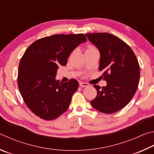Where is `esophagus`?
<instances>
[{
	"label": "esophagus",
	"instance_id": "obj_1",
	"mask_svg": "<svg viewBox=\"0 0 154 154\" xmlns=\"http://www.w3.org/2000/svg\"><path fill=\"white\" fill-rule=\"evenodd\" d=\"M79 84H80V86L81 87H89V85H88V83H87V82H80Z\"/></svg>",
	"mask_w": 154,
	"mask_h": 154
}]
</instances>
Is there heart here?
<instances>
[{
  "label": "heart",
  "instance_id": "heart-1",
  "mask_svg": "<svg viewBox=\"0 0 154 154\" xmlns=\"http://www.w3.org/2000/svg\"><path fill=\"white\" fill-rule=\"evenodd\" d=\"M94 48H95V47H94L93 46H88L87 49V50H91V49H94Z\"/></svg>",
  "mask_w": 154,
  "mask_h": 154
}]
</instances>
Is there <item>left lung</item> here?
<instances>
[{
    "instance_id": "obj_1",
    "label": "left lung",
    "mask_w": 154,
    "mask_h": 154,
    "mask_svg": "<svg viewBox=\"0 0 154 154\" xmlns=\"http://www.w3.org/2000/svg\"><path fill=\"white\" fill-rule=\"evenodd\" d=\"M100 52L99 69L103 71L106 87L94 85L97 95L91 104L104 114L124 108L135 94L140 78L138 60L131 48L114 35L99 32L87 34Z\"/></svg>"
}]
</instances>
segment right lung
I'll use <instances>...</instances> for the list:
<instances>
[{"instance_id": "obj_1", "label": "right lung", "mask_w": 154, "mask_h": 154, "mask_svg": "<svg viewBox=\"0 0 154 154\" xmlns=\"http://www.w3.org/2000/svg\"><path fill=\"white\" fill-rule=\"evenodd\" d=\"M87 40L83 34H55L36 40L25 51L19 64L17 85L26 106L37 116L52 120L68 109L79 82L57 81V70Z\"/></svg>"}]
</instances>
